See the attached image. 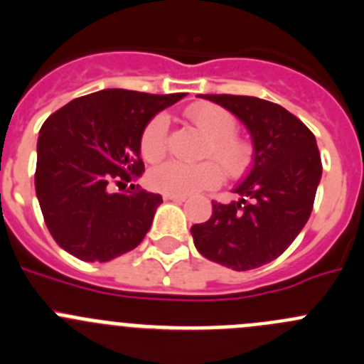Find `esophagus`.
Returning <instances> with one entry per match:
<instances>
[{"mask_svg":"<svg viewBox=\"0 0 364 364\" xmlns=\"http://www.w3.org/2000/svg\"><path fill=\"white\" fill-rule=\"evenodd\" d=\"M164 199L165 200H172V203H183L186 200L185 196H171V193H164Z\"/></svg>","mask_w":364,"mask_h":364,"instance_id":"esophagus-1","label":"esophagus"}]
</instances>
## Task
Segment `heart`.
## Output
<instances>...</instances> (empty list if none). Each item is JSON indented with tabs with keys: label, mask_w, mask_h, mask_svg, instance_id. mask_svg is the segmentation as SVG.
I'll list each match as a JSON object with an SVG mask.
<instances>
[{
	"label": "heart",
	"mask_w": 364,
	"mask_h": 364,
	"mask_svg": "<svg viewBox=\"0 0 364 364\" xmlns=\"http://www.w3.org/2000/svg\"><path fill=\"white\" fill-rule=\"evenodd\" d=\"M186 119L208 136L204 156L215 158L231 178H238L250 164V147L236 135V119L225 108L213 103H193L185 110ZM168 117L156 114L147 121L140 133V153L147 161H160L167 153ZM218 163V164H219ZM216 161L186 165L167 161L149 172V185L161 193L190 196L200 190L215 188L224 179V171Z\"/></svg>",
	"instance_id": "1"
}]
</instances>
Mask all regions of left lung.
Listing matches in <instances>:
<instances>
[{
	"label": "left lung",
	"mask_w": 364,
	"mask_h": 364,
	"mask_svg": "<svg viewBox=\"0 0 364 364\" xmlns=\"http://www.w3.org/2000/svg\"><path fill=\"white\" fill-rule=\"evenodd\" d=\"M235 114L252 136L254 161L235 188L240 200L215 203L210 220L192 225L210 261L252 270L279 257L308 222L322 178L315 135L281 105L250 96L199 94Z\"/></svg>",
	"instance_id": "obj_1"
}]
</instances>
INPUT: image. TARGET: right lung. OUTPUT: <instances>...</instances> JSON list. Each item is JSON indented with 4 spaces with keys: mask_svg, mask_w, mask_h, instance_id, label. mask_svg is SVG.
<instances>
[{
    "mask_svg": "<svg viewBox=\"0 0 364 364\" xmlns=\"http://www.w3.org/2000/svg\"><path fill=\"white\" fill-rule=\"evenodd\" d=\"M183 97L107 88L73 100L46 119L37 142L35 192L46 225L63 250L105 263L142 242L164 200L139 185L121 190L144 172V126Z\"/></svg>",
    "mask_w": 364,
    "mask_h": 364,
    "instance_id": "add662e5",
    "label": "right lung"
}]
</instances>
